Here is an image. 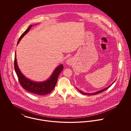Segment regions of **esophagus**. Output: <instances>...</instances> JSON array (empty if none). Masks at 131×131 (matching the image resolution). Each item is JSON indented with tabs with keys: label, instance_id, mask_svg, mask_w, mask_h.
Returning <instances> with one entry per match:
<instances>
[{
	"label": "esophagus",
	"instance_id": "esophagus-1",
	"mask_svg": "<svg viewBox=\"0 0 131 131\" xmlns=\"http://www.w3.org/2000/svg\"><path fill=\"white\" fill-rule=\"evenodd\" d=\"M74 63V59L72 58H68L67 60H66V63L68 65V66H72L73 64Z\"/></svg>",
	"mask_w": 131,
	"mask_h": 131
}]
</instances>
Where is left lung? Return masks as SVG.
<instances>
[{"label": "left lung", "mask_w": 131, "mask_h": 131, "mask_svg": "<svg viewBox=\"0 0 131 131\" xmlns=\"http://www.w3.org/2000/svg\"><path fill=\"white\" fill-rule=\"evenodd\" d=\"M115 82V81H114ZM114 82L113 83H112V84L110 86H108V87H106V88H104V89H102V90H99V91H97V92H94V93H85V92H82V91H80V90H79L78 89H77L78 90V91H79L81 93L83 94H84V95H96V94H97L100 93H101V92H103V91H104L105 90H106V89H107L108 88H109L112 85V84L114 83Z\"/></svg>", "instance_id": "1"}]
</instances>
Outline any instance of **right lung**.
I'll return each mask as SVG.
<instances>
[{"mask_svg": "<svg viewBox=\"0 0 131 131\" xmlns=\"http://www.w3.org/2000/svg\"><path fill=\"white\" fill-rule=\"evenodd\" d=\"M32 26L33 25H30L20 36L17 45L19 44L21 38L29 31ZM14 67L16 73L19 78V82L21 87L27 91L40 95H43L49 93L53 90L57 83L58 75L63 69V65L60 64L56 67L52 75L47 80L42 82L33 81L26 78L19 69L17 61L16 52H15Z\"/></svg>", "mask_w": 131, "mask_h": 131, "instance_id": "add662e5", "label": "right lung"}]
</instances>
